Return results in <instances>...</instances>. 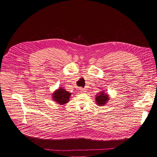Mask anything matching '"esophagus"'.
I'll list each match as a JSON object with an SVG mask.
<instances>
[{"mask_svg":"<svg viewBox=\"0 0 157 157\" xmlns=\"http://www.w3.org/2000/svg\"><path fill=\"white\" fill-rule=\"evenodd\" d=\"M80 92H85L86 91H85V90H84V89L81 88V89H80Z\"/></svg>","mask_w":157,"mask_h":157,"instance_id":"esophagus-1","label":"esophagus"}]
</instances>
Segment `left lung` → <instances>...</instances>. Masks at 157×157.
<instances>
[{
  "instance_id": "left-lung-1",
  "label": "left lung",
  "mask_w": 157,
  "mask_h": 157,
  "mask_svg": "<svg viewBox=\"0 0 157 157\" xmlns=\"http://www.w3.org/2000/svg\"><path fill=\"white\" fill-rule=\"evenodd\" d=\"M109 99V97L108 96V94L103 92H99L98 94H97L96 98V103L98 105L103 106L105 105V104L108 101Z\"/></svg>"
}]
</instances>
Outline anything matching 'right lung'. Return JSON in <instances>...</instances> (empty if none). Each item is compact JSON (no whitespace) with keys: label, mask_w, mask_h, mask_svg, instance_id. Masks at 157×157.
<instances>
[{"label":"right lung","mask_w":157,"mask_h":157,"mask_svg":"<svg viewBox=\"0 0 157 157\" xmlns=\"http://www.w3.org/2000/svg\"><path fill=\"white\" fill-rule=\"evenodd\" d=\"M71 95V93L63 89V88H59L52 95V99H54V101L58 103L60 105H64L69 101Z\"/></svg>","instance_id":"1"}]
</instances>
